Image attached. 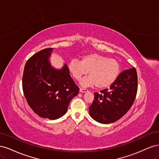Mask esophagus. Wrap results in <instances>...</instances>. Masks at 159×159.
<instances>
[{"label": "esophagus", "instance_id": "obj_1", "mask_svg": "<svg viewBox=\"0 0 159 159\" xmlns=\"http://www.w3.org/2000/svg\"><path fill=\"white\" fill-rule=\"evenodd\" d=\"M80 91L81 93H85V92H86V91H88V89H86L85 88H80Z\"/></svg>", "mask_w": 159, "mask_h": 159}]
</instances>
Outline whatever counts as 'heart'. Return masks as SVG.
<instances>
[{
  "instance_id": "obj_1",
  "label": "heart",
  "mask_w": 159,
  "mask_h": 159,
  "mask_svg": "<svg viewBox=\"0 0 159 159\" xmlns=\"http://www.w3.org/2000/svg\"><path fill=\"white\" fill-rule=\"evenodd\" d=\"M68 70L72 78L78 81L89 71L90 75L81 80V85H95L99 89H104L116 81L121 72V66L115 59L91 53L81 56L80 61L76 59L71 60Z\"/></svg>"
}]
</instances>
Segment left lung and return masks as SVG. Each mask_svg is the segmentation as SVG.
<instances>
[{
	"label": "left lung",
	"instance_id": "obj_1",
	"mask_svg": "<svg viewBox=\"0 0 159 159\" xmlns=\"http://www.w3.org/2000/svg\"><path fill=\"white\" fill-rule=\"evenodd\" d=\"M94 93L93 102L89 107L90 116L100 123H114L131 108L137 92V74L132 68L122 71L110 89Z\"/></svg>",
	"mask_w": 159,
	"mask_h": 159
}]
</instances>
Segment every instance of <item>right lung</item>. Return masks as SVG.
<instances>
[{"mask_svg": "<svg viewBox=\"0 0 159 159\" xmlns=\"http://www.w3.org/2000/svg\"><path fill=\"white\" fill-rule=\"evenodd\" d=\"M53 48L38 52L28 60L22 77V89L30 108L38 116L51 120L64 115L70 101L79 93L64 64L60 69L51 65Z\"/></svg>", "mask_w": 159, "mask_h": 159, "instance_id": "1", "label": "right lung"}]
</instances>
